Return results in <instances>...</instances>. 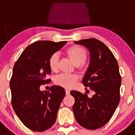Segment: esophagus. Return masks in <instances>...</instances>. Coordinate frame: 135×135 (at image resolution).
Returning <instances> with one entry per match:
<instances>
[{
    "instance_id": "34e87169",
    "label": "esophagus",
    "mask_w": 135,
    "mask_h": 135,
    "mask_svg": "<svg viewBox=\"0 0 135 135\" xmlns=\"http://www.w3.org/2000/svg\"><path fill=\"white\" fill-rule=\"evenodd\" d=\"M66 95H69V94H70V90H68V89H66Z\"/></svg>"
}]
</instances>
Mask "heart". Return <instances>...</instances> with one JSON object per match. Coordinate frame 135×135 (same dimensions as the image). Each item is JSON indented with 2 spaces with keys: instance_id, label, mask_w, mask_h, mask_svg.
<instances>
[{
  "instance_id": "obj_1",
  "label": "heart",
  "mask_w": 135,
  "mask_h": 135,
  "mask_svg": "<svg viewBox=\"0 0 135 135\" xmlns=\"http://www.w3.org/2000/svg\"><path fill=\"white\" fill-rule=\"evenodd\" d=\"M66 54L78 68H81L84 66L87 59V51L84 48L78 45L70 46L66 50ZM48 66L51 71H57L59 67V54L54 53L50 57ZM78 80V76L74 74L62 73L55 77V83L57 85L66 89L73 87Z\"/></svg>"
}]
</instances>
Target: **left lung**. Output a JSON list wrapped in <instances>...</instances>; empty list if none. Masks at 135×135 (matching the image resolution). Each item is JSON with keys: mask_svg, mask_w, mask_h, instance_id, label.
<instances>
[{"mask_svg": "<svg viewBox=\"0 0 135 135\" xmlns=\"http://www.w3.org/2000/svg\"><path fill=\"white\" fill-rule=\"evenodd\" d=\"M75 43L85 46L90 53V63L82 83L95 94L89 98L87 94L71 91L75 99L73 110L80 126L94 130L110 120L120 101L119 65L110 50L98 39H82Z\"/></svg>", "mask_w": 135, "mask_h": 135, "instance_id": "1", "label": "left lung"}]
</instances>
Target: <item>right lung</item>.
Masks as SVG:
<instances>
[{"label":"right lung","instance_id":"obj_1","mask_svg":"<svg viewBox=\"0 0 135 135\" xmlns=\"http://www.w3.org/2000/svg\"><path fill=\"white\" fill-rule=\"evenodd\" d=\"M67 41H38L24 50L15 64L10 80L11 103L16 115L27 128L41 132L55 122L66 91L54 85L49 91H41V85L49 83L51 73L48 60Z\"/></svg>","mask_w":135,"mask_h":135}]
</instances>
